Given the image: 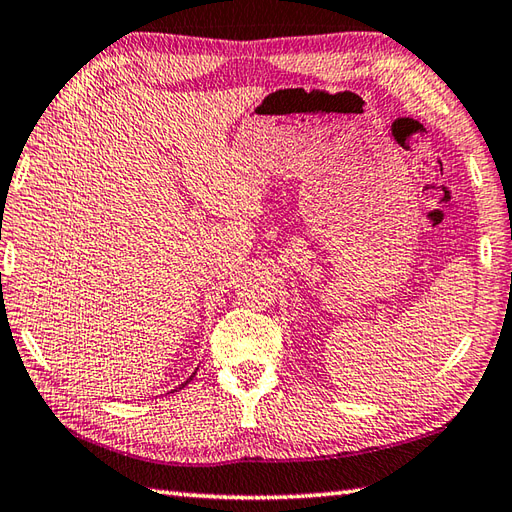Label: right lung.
I'll list each match as a JSON object with an SVG mask.
<instances>
[{"label": "right lung", "mask_w": 512, "mask_h": 512, "mask_svg": "<svg viewBox=\"0 0 512 512\" xmlns=\"http://www.w3.org/2000/svg\"><path fill=\"white\" fill-rule=\"evenodd\" d=\"M193 377H195V373H193V375H190V377H188V379H186V382H184V384H182V386H186V384H188V382H190V379H193ZM182 386H179V388H182Z\"/></svg>", "instance_id": "add662e5"}]
</instances>
